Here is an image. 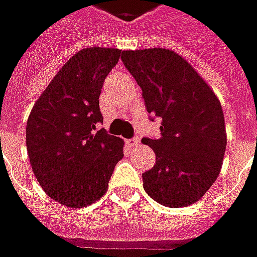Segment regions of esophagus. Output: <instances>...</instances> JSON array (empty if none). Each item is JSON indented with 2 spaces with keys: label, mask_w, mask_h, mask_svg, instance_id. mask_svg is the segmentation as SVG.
<instances>
[{
  "label": "esophagus",
  "mask_w": 257,
  "mask_h": 257,
  "mask_svg": "<svg viewBox=\"0 0 257 257\" xmlns=\"http://www.w3.org/2000/svg\"><path fill=\"white\" fill-rule=\"evenodd\" d=\"M126 145L131 147H136L141 145V141H139V138H134V139H129V141H126Z\"/></svg>",
  "instance_id": "34e87169"
}]
</instances>
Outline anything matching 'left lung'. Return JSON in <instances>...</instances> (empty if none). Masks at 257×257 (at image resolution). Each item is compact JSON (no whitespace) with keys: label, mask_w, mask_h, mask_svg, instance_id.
I'll return each instance as SVG.
<instances>
[{"label":"left lung","mask_w":257,"mask_h":257,"mask_svg":"<svg viewBox=\"0 0 257 257\" xmlns=\"http://www.w3.org/2000/svg\"><path fill=\"white\" fill-rule=\"evenodd\" d=\"M161 138L142 139L156 153L143 188L157 203L185 207L202 199L221 171L227 147L221 104L195 68L168 48L122 51Z\"/></svg>","instance_id":"obj_1"}]
</instances>
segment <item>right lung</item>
Here are the masks:
<instances>
[{
    "instance_id": "obj_1",
    "label": "right lung",
    "mask_w": 257,
    "mask_h": 257,
    "mask_svg": "<svg viewBox=\"0 0 257 257\" xmlns=\"http://www.w3.org/2000/svg\"><path fill=\"white\" fill-rule=\"evenodd\" d=\"M118 48L87 47L69 58L41 93L26 123V149L36 178L53 200L86 207L108 189L123 141L97 129L98 97L121 57Z\"/></svg>"
}]
</instances>
